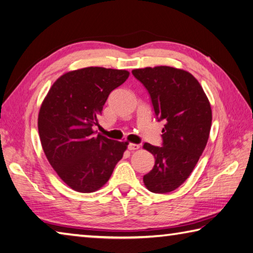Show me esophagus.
I'll return each instance as SVG.
<instances>
[{
	"instance_id": "esophagus-1",
	"label": "esophagus",
	"mask_w": 253,
	"mask_h": 253,
	"mask_svg": "<svg viewBox=\"0 0 253 253\" xmlns=\"http://www.w3.org/2000/svg\"><path fill=\"white\" fill-rule=\"evenodd\" d=\"M127 148L130 149V151H135V149H138L140 148V145L138 144H134V143H130L127 145Z\"/></svg>"
}]
</instances>
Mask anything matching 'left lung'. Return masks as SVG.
Listing matches in <instances>:
<instances>
[{"label": "left lung", "instance_id": "1", "mask_svg": "<svg viewBox=\"0 0 253 253\" xmlns=\"http://www.w3.org/2000/svg\"><path fill=\"white\" fill-rule=\"evenodd\" d=\"M132 74L151 96L158 121L164 120L163 146L144 143L155 157V165L143 177L154 193L179 188L191 174L209 140L212 110L198 80L189 72L170 68L136 69Z\"/></svg>", "mask_w": 253, "mask_h": 253}]
</instances>
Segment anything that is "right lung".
I'll list each match as a JSON object with an SVG mask.
<instances>
[{"label": "right lung", "instance_id": "obj_1", "mask_svg": "<svg viewBox=\"0 0 253 253\" xmlns=\"http://www.w3.org/2000/svg\"><path fill=\"white\" fill-rule=\"evenodd\" d=\"M126 70L90 66L59 77L41 105L38 131L58 176L77 192L100 189L111 177L127 142L95 135L92 127L110 92L127 80Z\"/></svg>", "mask_w": 253, "mask_h": 253}]
</instances>
